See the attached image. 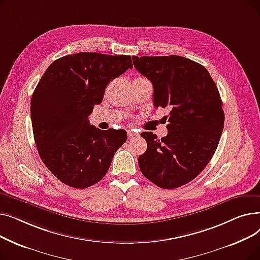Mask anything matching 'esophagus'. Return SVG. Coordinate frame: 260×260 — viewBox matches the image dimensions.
I'll use <instances>...</instances> for the list:
<instances>
[{"instance_id": "34e87169", "label": "esophagus", "mask_w": 260, "mask_h": 260, "mask_svg": "<svg viewBox=\"0 0 260 260\" xmlns=\"http://www.w3.org/2000/svg\"><path fill=\"white\" fill-rule=\"evenodd\" d=\"M127 136H128V138H133V137H136V136H138V134L129 129V131H127Z\"/></svg>"}]
</instances>
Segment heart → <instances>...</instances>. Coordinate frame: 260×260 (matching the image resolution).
<instances>
[{
	"mask_svg": "<svg viewBox=\"0 0 260 260\" xmlns=\"http://www.w3.org/2000/svg\"><path fill=\"white\" fill-rule=\"evenodd\" d=\"M138 79H139V78H138Z\"/></svg>",
	"mask_w": 260,
	"mask_h": 260,
	"instance_id": "obj_1",
	"label": "heart"
}]
</instances>
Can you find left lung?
<instances>
[{"instance_id":"8db88e82","label":"left lung","mask_w":260,"mask_h":260,"mask_svg":"<svg viewBox=\"0 0 260 260\" xmlns=\"http://www.w3.org/2000/svg\"><path fill=\"white\" fill-rule=\"evenodd\" d=\"M134 66L152 82L155 107H169V129L158 139L143 132L147 148L138 165L159 187L182 186L208 166L219 143L224 113L214 80L201 64L179 56L133 57Z\"/></svg>"}]
</instances>
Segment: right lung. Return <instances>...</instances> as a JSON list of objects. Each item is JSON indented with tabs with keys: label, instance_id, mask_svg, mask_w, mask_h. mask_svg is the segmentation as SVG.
<instances>
[{
	"label": "right lung",
	"instance_id": "add662e5",
	"mask_svg": "<svg viewBox=\"0 0 260 260\" xmlns=\"http://www.w3.org/2000/svg\"><path fill=\"white\" fill-rule=\"evenodd\" d=\"M128 68L129 56L79 52L53 61L32 93L30 116L39 155L64 184L86 188L106 175L124 129L101 131L88 116L107 84Z\"/></svg>",
	"mask_w": 260,
	"mask_h": 260
}]
</instances>
